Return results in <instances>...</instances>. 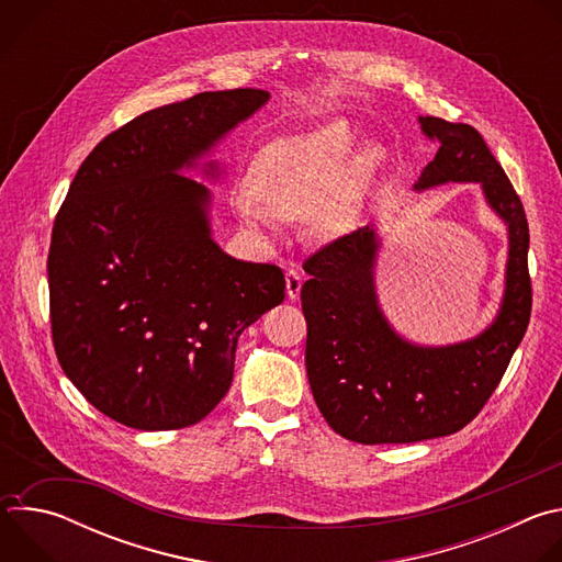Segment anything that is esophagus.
<instances>
[{"label": "esophagus", "mask_w": 562, "mask_h": 562, "mask_svg": "<svg viewBox=\"0 0 562 562\" xmlns=\"http://www.w3.org/2000/svg\"><path fill=\"white\" fill-rule=\"evenodd\" d=\"M300 289H302V276L295 269H289L286 271V295H289V300H297Z\"/></svg>", "instance_id": "obj_1"}]
</instances>
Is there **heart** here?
I'll return each instance as SVG.
<instances>
[{"label": "heart", "instance_id": "heart-1", "mask_svg": "<svg viewBox=\"0 0 562 562\" xmlns=\"http://www.w3.org/2000/svg\"><path fill=\"white\" fill-rule=\"evenodd\" d=\"M351 144L353 131L342 120L271 142L251 171L258 202L237 198L239 217L258 231H276L278 220L306 213V226L319 239L347 233L382 157L373 144Z\"/></svg>", "mask_w": 562, "mask_h": 562}]
</instances>
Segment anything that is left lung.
<instances>
[{"mask_svg":"<svg viewBox=\"0 0 562 562\" xmlns=\"http://www.w3.org/2000/svg\"><path fill=\"white\" fill-rule=\"evenodd\" d=\"M438 153L416 191L475 182L507 224L505 293L494 323L475 338L425 347L400 336L375 293L380 235L367 224L304 262L306 375L329 427L360 445L420 442L460 431L496 391L531 313L529 226L522 202L490 146L469 124L418 117Z\"/></svg>","mask_w":562,"mask_h":562,"instance_id":"8db88e82","label":"left lung"}]
</instances>
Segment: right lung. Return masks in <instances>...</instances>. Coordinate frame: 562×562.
I'll return each instance as SVG.
<instances>
[{"label": "right lung", "mask_w": 562, "mask_h": 562, "mask_svg": "<svg viewBox=\"0 0 562 562\" xmlns=\"http://www.w3.org/2000/svg\"><path fill=\"white\" fill-rule=\"evenodd\" d=\"M269 98L206 91L142 113L70 182L48 251L53 345L66 378L120 425L165 431L209 416L239 334L284 300L282 269L224 254L211 191L180 176Z\"/></svg>", "instance_id": "1"}]
</instances>
